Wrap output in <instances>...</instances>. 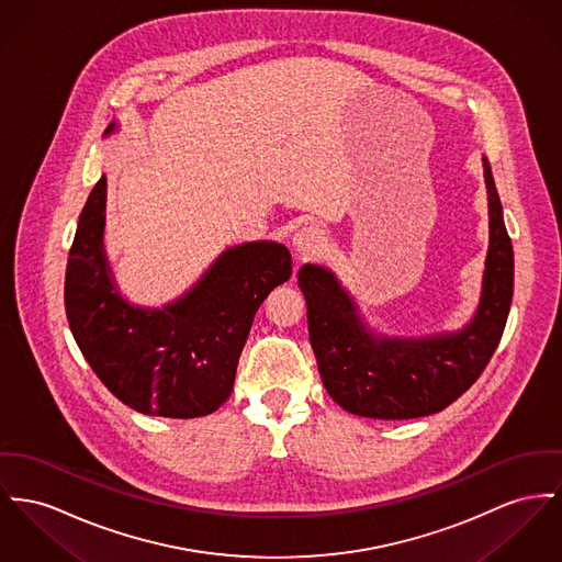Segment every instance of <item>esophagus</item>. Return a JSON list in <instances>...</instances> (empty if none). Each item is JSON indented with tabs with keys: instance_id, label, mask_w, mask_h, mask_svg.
<instances>
[{
	"instance_id": "34e87169",
	"label": "esophagus",
	"mask_w": 562,
	"mask_h": 562,
	"mask_svg": "<svg viewBox=\"0 0 562 562\" xmlns=\"http://www.w3.org/2000/svg\"><path fill=\"white\" fill-rule=\"evenodd\" d=\"M292 245H294V249H296L300 258L306 260V258H313V256H317L322 251L324 236H322V232L317 227L306 225V227H300L299 232L294 234Z\"/></svg>"
}]
</instances>
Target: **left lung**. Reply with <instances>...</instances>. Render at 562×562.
I'll return each instance as SVG.
<instances>
[{
  "label": "left lung",
  "instance_id": "1",
  "mask_svg": "<svg viewBox=\"0 0 562 562\" xmlns=\"http://www.w3.org/2000/svg\"><path fill=\"white\" fill-rule=\"evenodd\" d=\"M484 179L490 245L482 299L475 317L458 333L422 338L373 335L328 268H300L317 369L345 412L373 419L424 417L443 412L484 373L514 296V247L486 157Z\"/></svg>",
  "mask_w": 562,
  "mask_h": 562
}]
</instances>
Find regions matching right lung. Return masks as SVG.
I'll list each match as a JSON object with an SVG mask.
<instances>
[{
    "instance_id": "right-lung-1",
    "label": "right lung",
    "mask_w": 562,
    "mask_h": 562,
    "mask_svg": "<svg viewBox=\"0 0 562 562\" xmlns=\"http://www.w3.org/2000/svg\"><path fill=\"white\" fill-rule=\"evenodd\" d=\"M104 225L106 175L80 213L66 268L68 324L85 360L134 412L179 419L217 412L232 394L256 311L292 277L288 247H229L188 294L143 308L114 288Z\"/></svg>"
}]
</instances>
